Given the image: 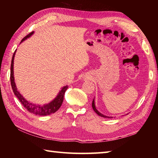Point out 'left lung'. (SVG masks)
<instances>
[{"instance_id": "1", "label": "left lung", "mask_w": 158, "mask_h": 158, "mask_svg": "<svg viewBox=\"0 0 158 158\" xmlns=\"http://www.w3.org/2000/svg\"><path fill=\"white\" fill-rule=\"evenodd\" d=\"M92 108H93L94 110V111H95L97 114H98V115L99 116L102 117H105V118H113V117H109V116H106V115H102V113H100L98 111V110L96 109L95 104H94V99L93 101H92Z\"/></svg>"}]
</instances>
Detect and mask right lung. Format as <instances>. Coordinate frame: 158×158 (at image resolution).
I'll return each instance as SVG.
<instances>
[{"instance_id": "1", "label": "right lung", "mask_w": 158, "mask_h": 158, "mask_svg": "<svg viewBox=\"0 0 158 158\" xmlns=\"http://www.w3.org/2000/svg\"><path fill=\"white\" fill-rule=\"evenodd\" d=\"M34 32H32L29 33L28 35H26L24 38H23L22 41H23L26 39L29 38L32 35H33ZM15 51L14 53H13L12 60H11V75H10V79H11V88L13 91V93L15 95V96L19 99V100L22 105L25 107L26 110H28L30 113L32 114H35L36 115H40V116H45V115H49L52 113H54L58 110L60 107L61 106L63 100H64V96L65 92L66 89H68V86H64L62 89H60L59 92L58 96H57L54 100H53L52 102H50L48 104H46V105H36V104H34L31 102L28 101V100H26L24 97H23L21 94H20L18 89H17V87L15 85V83L14 81V75H13V60H14V57L15 54Z\"/></svg>"}]
</instances>
